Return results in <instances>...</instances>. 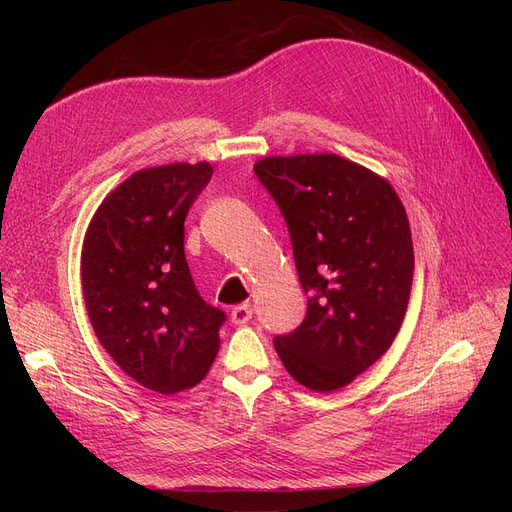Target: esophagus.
Listing matches in <instances>:
<instances>
[{
  "label": "esophagus",
  "instance_id": "34e87169",
  "mask_svg": "<svg viewBox=\"0 0 512 512\" xmlns=\"http://www.w3.org/2000/svg\"><path fill=\"white\" fill-rule=\"evenodd\" d=\"M251 317H253V305L251 303H242V305H236L232 309V324H236V326H245Z\"/></svg>",
  "mask_w": 512,
  "mask_h": 512
}]
</instances>
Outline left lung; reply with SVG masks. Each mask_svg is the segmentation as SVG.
Instances as JSON below:
<instances>
[{
  "mask_svg": "<svg viewBox=\"0 0 512 512\" xmlns=\"http://www.w3.org/2000/svg\"><path fill=\"white\" fill-rule=\"evenodd\" d=\"M307 294V315L274 338L294 380L315 392L351 384L394 342L413 284L407 211L390 182L334 153L263 157Z\"/></svg>",
  "mask_w": 512,
  "mask_h": 512,
  "instance_id": "1",
  "label": "left lung"
}]
</instances>
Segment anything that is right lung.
<instances>
[{"instance_id":"1","label":"right lung","mask_w":512,"mask_h":512,"mask_svg":"<svg viewBox=\"0 0 512 512\" xmlns=\"http://www.w3.org/2000/svg\"><path fill=\"white\" fill-rule=\"evenodd\" d=\"M213 168L170 164L126 178L83 242V297L101 346L132 380L176 394L197 386L220 348L226 313L207 305L184 255L186 213Z\"/></svg>"}]
</instances>
